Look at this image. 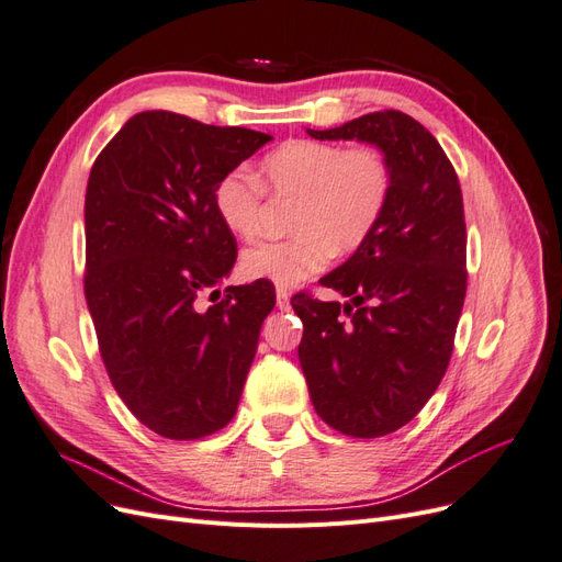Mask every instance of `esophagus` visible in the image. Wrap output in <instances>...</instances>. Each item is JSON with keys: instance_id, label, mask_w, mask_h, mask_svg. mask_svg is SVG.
<instances>
[{"instance_id": "1", "label": "esophagus", "mask_w": 562, "mask_h": 562, "mask_svg": "<svg viewBox=\"0 0 562 562\" xmlns=\"http://www.w3.org/2000/svg\"><path fill=\"white\" fill-rule=\"evenodd\" d=\"M277 307H279L281 312L291 310V293H288L285 288H277Z\"/></svg>"}]
</instances>
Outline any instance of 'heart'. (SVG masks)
Returning <instances> with one entry per match:
<instances>
[{
	"instance_id": "obj_1",
	"label": "heart",
	"mask_w": 562,
	"mask_h": 562,
	"mask_svg": "<svg viewBox=\"0 0 562 562\" xmlns=\"http://www.w3.org/2000/svg\"><path fill=\"white\" fill-rule=\"evenodd\" d=\"M260 182L244 171L217 180L213 209L225 229L252 239L262 227L265 186L279 196L297 199L283 241H262L244 250L241 274L291 288L310 279L337 255L359 250L391 199V166L375 147L323 140H288L260 161Z\"/></svg>"
}]
</instances>
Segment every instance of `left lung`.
Here are the masks:
<instances>
[{
  "label": "left lung",
  "mask_w": 562,
  "mask_h": 562,
  "mask_svg": "<svg viewBox=\"0 0 562 562\" xmlns=\"http://www.w3.org/2000/svg\"><path fill=\"white\" fill-rule=\"evenodd\" d=\"M307 133L375 145L394 178L378 229L321 279L347 302L293 297L314 411L339 434L378 438L405 427L448 370L467 295L462 190L443 147L398 110Z\"/></svg>",
  "instance_id": "left-lung-1"
}]
</instances>
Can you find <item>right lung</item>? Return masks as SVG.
Masks as SVG:
<instances>
[{"instance_id": "add662e5", "label": "right lung", "mask_w": 562, "mask_h": 562, "mask_svg": "<svg viewBox=\"0 0 562 562\" xmlns=\"http://www.w3.org/2000/svg\"><path fill=\"white\" fill-rule=\"evenodd\" d=\"M271 135L184 114L131 116L100 151L87 187L83 293L112 386L164 438L211 436L236 415L277 295L265 281L203 292L236 262L213 209L217 180Z\"/></svg>"}]
</instances>
